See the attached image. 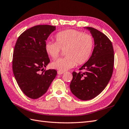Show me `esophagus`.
Masks as SVG:
<instances>
[{"label": "esophagus", "instance_id": "esophagus-1", "mask_svg": "<svg viewBox=\"0 0 129 129\" xmlns=\"http://www.w3.org/2000/svg\"><path fill=\"white\" fill-rule=\"evenodd\" d=\"M63 73H64V72H61V71H57V74H59V75L62 74Z\"/></svg>", "mask_w": 129, "mask_h": 129}]
</instances>
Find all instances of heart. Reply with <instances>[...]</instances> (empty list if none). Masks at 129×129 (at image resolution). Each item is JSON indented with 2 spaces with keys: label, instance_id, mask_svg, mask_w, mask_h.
<instances>
[{
  "label": "heart",
  "instance_id": "b5f03b06",
  "mask_svg": "<svg viewBox=\"0 0 129 129\" xmlns=\"http://www.w3.org/2000/svg\"><path fill=\"white\" fill-rule=\"evenodd\" d=\"M55 39L56 42L45 43L46 53L52 59H56L59 56L60 49H65L66 56L52 62L51 67L53 69L66 71L74 67L76 63L84 64L91 56L94 47V40L91 35L69 29L57 33Z\"/></svg>",
  "mask_w": 129,
  "mask_h": 129
}]
</instances>
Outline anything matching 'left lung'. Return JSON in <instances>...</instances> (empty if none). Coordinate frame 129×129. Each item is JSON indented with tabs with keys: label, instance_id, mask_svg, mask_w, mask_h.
Here are the masks:
<instances>
[{
	"label": "left lung",
	"instance_id": "8db88e82",
	"mask_svg": "<svg viewBox=\"0 0 129 129\" xmlns=\"http://www.w3.org/2000/svg\"><path fill=\"white\" fill-rule=\"evenodd\" d=\"M94 39V47L89 60L80 68L83 72H73L71 92L83 101L92 100L100 94L109 82L113 73L114 51L111 41L98 30L84 27Z\"/></svg>",
	"mask_w": 129,
	"mask_h": 129
}]
</instances>
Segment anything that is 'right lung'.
Here are the masks:
<instances>
[{"label": "right lung", "instance_id": "add662e5", "mask_svg": "<svg viewBox=\"0 0 129 129\" xmlns=\"http://www.w3.org/2000/svg\"><path fill=\"white\" fill-rule=\"evenodd\" d=\"M56 29L51 25H37L23 32L18 38L13 55V72L24 94L37 99L47 92L57 71L44 70L50 62L45 45Z\"/></svg>", "mask_w": 129, "mask_h": 129}]
</instances>
